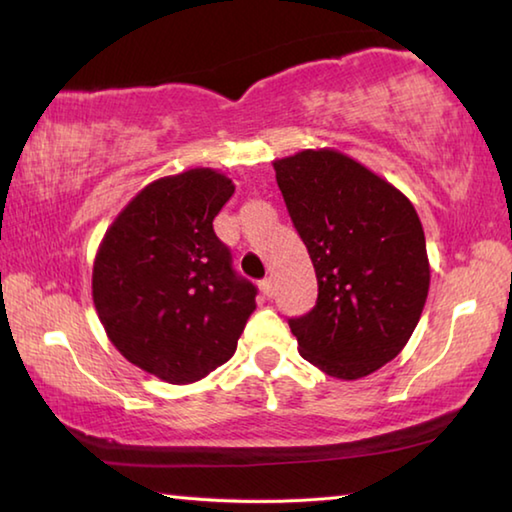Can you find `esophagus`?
Instances as JSON below:
<instances>
[{"label":"esophagus","instance_id":"esophagus-1","mask_svg":"<svg viewBox=\"0 0 512 512\" xmlns=\"http://www.w3.org/2000/svg\"><path fill=\"white\" fill-rule=\"evenodd\" d=\"M259 289H262V293H264V298H273V280L271 277H264L262 282H259Z\"/></svg>","mask_w":512,"mask_h":512}]
</instances>
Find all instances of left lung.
<instances>
[{
  "label": "left lung",
  "instance_id": "8db88e82",
  "mask_svg": "<svg viewBox=\"0 0 512 512\" xmlns=\"http://www.w3.org/2000/svg\"><path fill=\"white\" fill-rule=\"evenodd\" d=\"M273 169L318 280L314 309L289 318L298 352L329 377H366L402 352L427 302L418 212L339 151L307 149Z\"/></svg>",
  "mask_w": 512,
  "mask_h": 512
}]
</instances>
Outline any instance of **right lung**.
Returning a JSON list of instances; mask_svg holds the SVG:
<instances>
[{
	"mask_svg": "<svg viewBox=\"0 0 512 512\" xmlns=\"http://www.w3.org/2000/svg\"><path fill=\"white\" fill-rule=\"evenodd\" d=\"M235 194L228 176L189 169L153 180L103 237L92 298L112 345L169 384H192L237 350L257 287L232 268L214 216Z\"/></svg>",
	"mask_w": 512,
	"mask_h": 512,
	"instance_id": "add662e5",
	"label": "right lung"
}]
</instances>
